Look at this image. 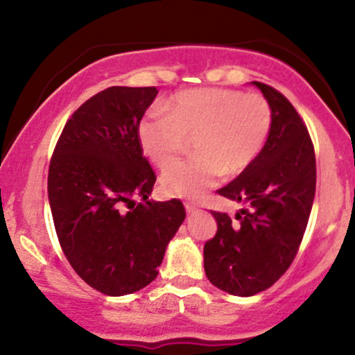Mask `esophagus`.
<instances>
[{
    "label": "esophagus",
    "instance_id": "esophagus-1",
    "mask_svg": "<svg viewBox=\"0 0 355 355\" xmlns=\"http://www.w3.org/2000/svg\"><path fill=\"white\" fill-rule=\"evenodd\" d=\"M185 210H187V214H195L198 209H197V205H193V203H185Z\"/></svg>",
    "mask_w": 355,
    "mask_h": 355
}]
</instances>
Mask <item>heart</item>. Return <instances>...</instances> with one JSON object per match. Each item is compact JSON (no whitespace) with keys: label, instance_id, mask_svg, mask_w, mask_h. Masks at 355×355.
Listing matches in <instances>:
<instances>
[{"label":"heart","instance_id":"b5f03b06","mask_svg":"<svg viewBox=\"0 0 355 355\" xmlns=\"http://www.w3.org/2000/svg\"><path fill=\"white\" fill-rule=\"evenodd\" d=\"M165 112L150 110L138 121L141 152L165 168L189 139L197 155L162 175L166 193L202 198L225 175H239L257 160L272 130V108L260 95L235 89L197 88L178 93Z\"/></svg>","mask_w":355,"mask_h":355}]
</instances>
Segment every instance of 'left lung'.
Returning <instances> with one entry per match:
<instances>
[{
    "label": "left lung",
    "mask_w": 355,
    "mask_h": 355,
    "mask_svg": "<svg viewBox=\"0 0 355 355\" xmlns=\"http://www.w3.org/2000/svg\"><path fill=\"white\" fill-rule=\"evenodd\" d=\"M272 108V130L257 160L218 190L245 205L232 223L211 211L217 234L203 247L207 279L227 294L250 297L274 285L302 242L315 197V155L307 126L282 93L252 81Z\"/></svg>",
    "instance_id": "obj_1"
}]
</instances>
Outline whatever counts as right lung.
<instances>
[{
    "instance_id": "obj_1",
    "label": "right lung",
    "mask_w": 355,
    "mask_h": 355,
    "mask_svg": "<svg viewBox=\"0 0 355 355\" xmlns=\"http://www.w3.org/2000/svg\"><path fill=\"white\" fill-rule=\"evenodd\" d=\"M157 93L155 87L96 93L67 121L53 152L48 200L60 245L73 270L101 294H133L153 282L185 220L177 198L148 200L157 177L137 128Z\"/></svg>"
}]
</instances>
